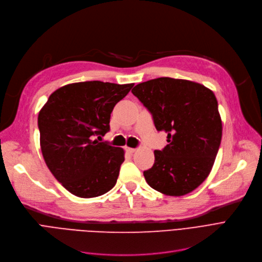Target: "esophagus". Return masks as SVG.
Returning <instances> with one entry per match:
<instances>
[{
	"instance_id": "1",
	"label": "esophagus",
	"mask_w": 262,
	"mask_h": 262,
	"mask_svg": "<svg viewBox=\"0 0 262 262\" xmlns=\"http://www.w3.org/2000/svg\"><path fill=\"white\" fill-rule=\"evenodd\" d=\"M126 151L128 152V154H134L135 151H136V149L135 148H131V147H126Z\"/></svg>"
}]
</instances>
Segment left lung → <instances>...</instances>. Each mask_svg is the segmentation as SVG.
<instances>
[{
    "label": "left lung",
    "instance_id": "8db88e82",
    "mask_svg": "<svg viewBox=\"0 0 262 262\" xmlns=\"http://www.w3.org/2000/svg\"><path fill=\"white\" fill-rule=\"evenodd\" d=\"M132 94L152 114L158 131L167 133L155 150L147 183L168 196L189 194L212 169L222 140V119L213 92L189 80L158 78L136 85Z\"/></svg>",
    "mask_w": 262,
    "mask_h": 262
}]
</instances>
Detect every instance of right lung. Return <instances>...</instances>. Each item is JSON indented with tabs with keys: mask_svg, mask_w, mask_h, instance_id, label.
Here are the masks:
<instances>
[{
	"mask_svg": "<svg viewBox=\"0 0 262 262\" xmlns=\"http://www.w3.org/2000/svg\"><path fill=\"white\" fill-rule=\"evenodd\" d=\"M134 83H71L50 95L38 114L40 148L55 179L71 194L92 198L116 184L124 150L99 139L110 130L115 104Z\"/></svg>",
	"mask_w": 262,
	"mask_h": 262,
	"instance_id": "right-lung-1",
	"label": "right lung"
}]
</instances>
